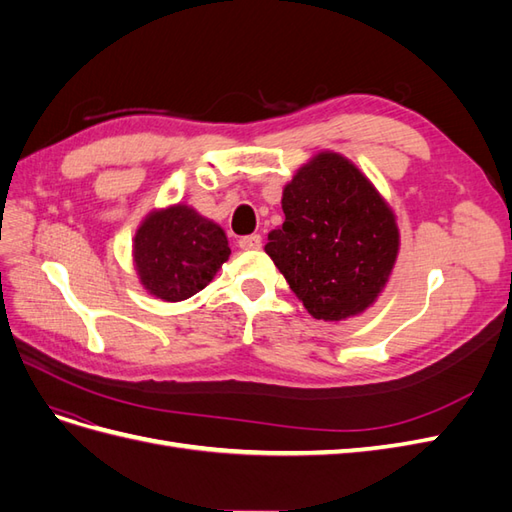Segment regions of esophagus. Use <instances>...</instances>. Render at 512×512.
Wrapping results in <instances>:
<instances>
[{
  "instance_id": "esophagus-1",
  "label": "esophagus",
  "mask_w": 512,
  "mask_h": 512,
  "mask_svg": "<svg viewBox=\"0 0 512 512\" xmlns=\"http://www.w3.org/2000/svg\"><path fill=\"white\" fill-rule=\"evenodd\" d=\"M239 247H241V250H245V252L260 250V247H262V237H260V235L241 237V239H239Z\"/></svg>"
}]
</instances>
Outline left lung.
I'll return each instance as SVG.
<instances>
[{
	"label": "left lung",
	"mask_w": 512,
	"mask_h": 512,
	"mask_svg": "<svg viewBox=\"0 0 512 512\" xmlns=\"http://www.w3.org/2000/svg\"><path fill=\"white\" fill-rule=\"evenodd\" d=\"M286 220L267 254L316 320L339 322L376 303L399 254L395 213L356 164L320 151L282 194Z\"/></svg>",
	"instance_id": "left-lung-1"
}]
</instances>
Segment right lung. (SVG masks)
I'll return each instance as SVG.
<instances>
[{
  "mask_svg": "<svg viewBox=\"0 0 512 512\" xmlns=\"http://www.w3.org/2000/svg\"><path fill=\"white\" fill-rule=\"evenodd\" d=\"M138 282L166 303L194 297L230 256L226 232L190 205L151 211L132 241Z\"/></svg>",
  "mask_w": 512,
  "mask_h": 512,
  "instance_id": "right-lung-1",
  "label": "right lung"
}]
</instances>
